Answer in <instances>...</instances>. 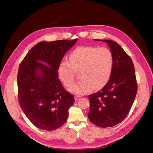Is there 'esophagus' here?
Returning <instances> with one entry per match:
<instances>
[{"label":"esophagus","mask_w":153,"mask_h":153,"mask_svg":"<svg viewBox=\"0 0 153 153\" xmlns=\"http://www.w3.org/2000/svg\"><path fill=\"white\" fill-rule=\"evenodd\" d=\"M80 98H81L80 96H78V95H75V99L76 101L79 100V99H80Z\"/></svg>","instance_id":"34e87169"}]
</instances>
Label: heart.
<instances>
[{
  "label": "heart",
  "mask_w": 153,
  "mask_h": 153,
  "mask_svg": "<svg viewBox=\"0 0 153 153\" xmlns=\"http://www.w3.org/2000/svg\"><path fill=\"white\" fill-rule=\"evenodd\" d=\"M69 60L70 63L66 60L60 62L57 74L65 86H70L74 83L76 71H79L81 79L71 89L76 94H86L92 88L98 90L105 86L111 77L114 57L108 48L79 47L71 52Z\"/></svg>",
  "instance_id": "b5f03b06"
}]
</instances>
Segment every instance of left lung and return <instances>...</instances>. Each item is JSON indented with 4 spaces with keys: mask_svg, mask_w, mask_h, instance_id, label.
<instances>
[{
    "mask_svg": "<svg viewBox=\"0 0 153 153\" xmlns=\"http://www.w3.org/2000/svg\"><path fill=\"white\" fill-rule=\"evenodd\" d=\"M102 41L110 48L114 66L111 77L103 88L88 96V118L96 126L107 128L118 125L126 117L133 104L137 86L134 64L130 56L116 42Z\"/></svg>",
    "mask_w": 153,
    "mask_h": 153,
    "instance_id": "obj_1",
    "label": "left lung"
}]
</instances>
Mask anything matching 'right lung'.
<instances>
[{"mask_svg":"<svg viewBox=\"0 0 153 153\" xmlns=\"http://www.w3.org/2000/svg\"><path fill=\"white\" fill-rule=\"evenodd\" d=\"M77 40L40 42L20 64L19 102L27 118L39 129L52 131L67 120L75 99L63 88L57 70L65 54Z\"/></svg>","mask_w":153,"mask_h":153,"instance_id":"right-lung-1","label":"right lung"}]
</instances>
